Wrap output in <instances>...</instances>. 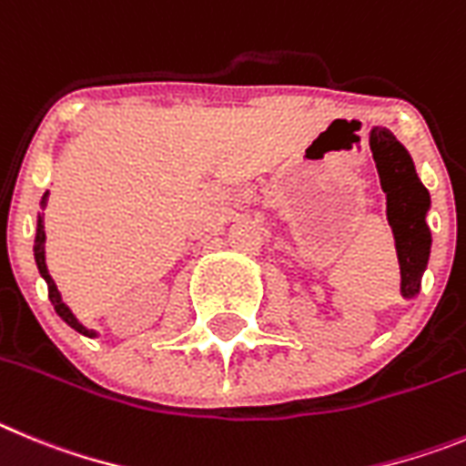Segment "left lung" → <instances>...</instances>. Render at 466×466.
<instances>
[{
	"instance_id": "1",
	"label": "left lung",
	"mask_w": 466,
	"mask_h": 466,
	"mask_svg": "<svg viewBox=\"0 0 466 466\" xmlns=\"http://www.w3.org/2000/svg\"><path fill=\"white\" fill-rule=\"evenodd\" d=\"M369 144L380 176V187L388 197V220L395 232L401 269V295L413 297L420 290L422 271L430 259L431 237L425 223L430 192L416 176V167L406 148L388 129H371Z\"/></svg>"
}]
</instances>
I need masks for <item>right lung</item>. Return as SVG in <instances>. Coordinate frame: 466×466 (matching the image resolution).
<instances>
[{
	"instance_id": "obj_1",
	"label": "right lung",
	"mask_w": 466,
	"mask_h": 466,
	"mask_svg": "<svg viewBox=\"0 0 466 466\" xmlns=\"http://www.w3.org/2000/svg\"><path fill=\"white\" fill-rule=\"evenodd\" d=\"M46 199H48V192H46L44 199H41V207H46ZM44 246H46V232H44V220H41V216H39V225H36V241H35V258H36V267H39L41 276H44L46 283H48V297H50V301H53V306H56L57 316H60L62 320L66 322V325L74 327L76 332L86 334V337H95V332H90V329H86V327H83L81 322H78L76 318H74V313H71L69 309H66L65 301L60 299V292H57L56 280L50 279L48 269H46V248H44Z\"/></svg>"
}]
</instances>
